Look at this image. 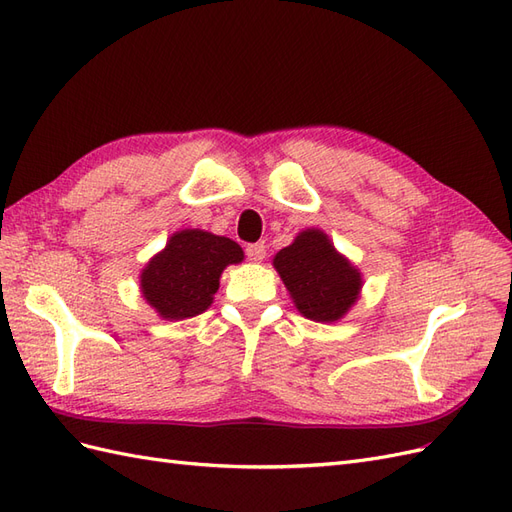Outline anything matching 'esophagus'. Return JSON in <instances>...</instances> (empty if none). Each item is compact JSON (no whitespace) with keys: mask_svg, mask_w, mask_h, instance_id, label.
Segmentation results:
<instances>
[{"mask_svg":"<svg viewBox=\"0 0 512 512\" xmlns=\"http://www.w3.org/2000/svg\"><path fill=\"white\" fill-rule=\"evenodd\" d=\"M245 254L252 262H262V258L267 256V247L262 243H252V245L245 247Z\"/></svg>","mask_w":512,"mask_h":512,"instance_id":"34e87169","label":"esophagus"}]
</instances>
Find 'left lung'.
<instances>
[{"instance_id":"obj_1","label":"left lung","mask_w":512,"mask_h":512,"mask_svg":"<svg viewBox=\"0 0 512 512\" xmlns=\"http://www.w3.org/2000/svg\"><path fill=\"white\" fill-rule=\"evenodd\" d=\"M273 267L299 314L314 322L342 320L361 297L363 273L320 228L301 230L273 256Z\"/></svg>"}]
</instances>
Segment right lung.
<instances>
[{
    "label": "right lung",
    "instance_id": "add662e5",
    "mask_svg": "<svg viewBox=\"0 0 512 512\" xmlns=\"http://www.w3.org/2000/svg\"><path fill=\"white\" fill-rule=\"evenodd\" d=\"M243 258L241 245L228 237L200 228L177 230L143 267L141 294L162 320L194 318L213 303L224 269Z\"/></svg>",
    "mask_w": 512,
    "mask_h": 512
}]
</instances>
